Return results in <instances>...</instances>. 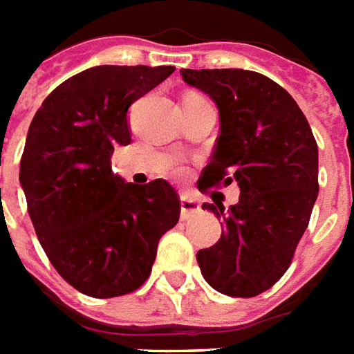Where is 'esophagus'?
<instances>
[{
    "mask_svg": "<svg viewBox=\"0 0 354 354\" xmlns=\"http://www.w3.org/2000/svg\"><path fill=\"white\" fill-rule=\"evenodd\" d=\"M200 212V204H198L194 198L187 196V194H183L181 196V217L183 219H189L190 215H194V213Z\"/></svg>",
    "mask_w": 354,
    "mask_h": 354,
    "instance_id": "obj_1",
    "label": "esophagus"
}]
</instances>
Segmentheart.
<instances>
[{"mask_svg":"<svg viewBox=\"0 0 354 354\" xmlns=\"http://www.w3.org/2000/svg\"><path fill=\"white\" fill-rule=\"evenodd\" d=\"M173 173H181V167H173Z\"/></svg>","mask_w":354,"mask_h":354,"instance_id":"1","label":"heart"}]
</instances>
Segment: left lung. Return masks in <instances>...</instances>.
I'll use <instances>...</instances> for the list:
<instances>
[{
  "instance_id": "8db88e82",
  "label": "left lung",
  "mask_w": 354,
  "mask_h": 354,
  "mask_svg": "<svg viewBox=\"0 0 354 354\" xmlns=\"http://www.w3.org/2000/svg\"><path fill=\"white\" fill-rule=\"evenodd\" d=\"M219 109V137L198 179L207 192L232 181L238 204H204L221 219V238L196 253L202 277L230 297L267 292L292 263L318 196V147L292 95L259 72L181 70Z\"/></svg>"
}]
</instances>
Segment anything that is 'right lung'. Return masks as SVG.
Masks as SVG:
<instances>
[{"instance_id": "right-lung-1", "label": "right lung", "mask_w": 354, "mask_h": 354, "mask_svg": "<svg viewBox=\"0 0 354 354\" xmlns=\"http://www.w3.org/2000/svg\"><path fill=\"white\" fill-rule=\"evenodd\" d=\"M173 70L93 66L53 89L30 124L19 175L30 219L57 272L89 297L141 288L179 221L169 183L133 185L110 167L118 145L131 142L129 106Z\"/></svg>"}]
</instances>
